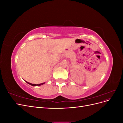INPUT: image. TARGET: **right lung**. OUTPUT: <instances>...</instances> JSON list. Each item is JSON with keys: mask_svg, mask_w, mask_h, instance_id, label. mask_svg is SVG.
Instances as JSON below:
<instances>
[{"mask_svg": "<svg viewBox=\"0 0 123 123\" xmlns=\"http://www.w3.org/2000/svg\"><path fill=\"white\" fill-rule=\"evenodd\" d=\"M26 81V83H28V84H29V85H31V86H40V85H43V84H44V83H43L39 84H31V83H30L27 82V81Z\"/></svg>", "mask_w": 123, "mask_h": 123, "instance_id": "add662e5", "label": "right lung"}]
</instances>
